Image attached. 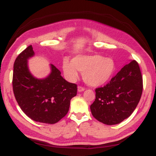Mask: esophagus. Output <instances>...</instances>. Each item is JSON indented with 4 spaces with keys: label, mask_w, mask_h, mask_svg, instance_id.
I'll return each instance as SVG.
<instances>
[{
    "label": "esophagus",
    "mask_w": 156,
    "mask_h": 156,
    "mask_svg": "<svg viewBox=\"0 0 156 156\" xmlns=\"http://www.w3.org/2000/svg\"><path fill=\"white\" fill-rule=\"evenodd\" d=\"M85 90V88L83 87H81V86H78V92H83V91Z\"/></svg>",
    "instance_id": "34e87169"
}]
</instances>
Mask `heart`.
I'll use <instances>...</instances> for the list:
<instances>
[{"mask_svg":"<svg viewBox=\"0 0 156 156\" xmlns=\"http://www.w3.org/2000/svg\"><path fill=\"white\" fill-rule=\"evenodd\" d=\"M64 75L69 80H75L78 77V71L83 73V80L93 87L103 85L111 79L116 65L112 58L101 55H78L73 61L64 58L62 63Z\"/></svg>","mask_w":156,"mask_h":156,"instance_id":"b5f03b06","label":"heart"}]
</instances>
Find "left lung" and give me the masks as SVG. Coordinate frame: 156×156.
Instances as JSON below:
<instances>
[{"mask_svg":"<svg viewBox=\"0 0 156 156\" xmlns=\"http://www.w3.org/2000/svg\"><path fill=\"white\" fill-rule=\"evenodd\" d=\"M142 90L140 67L132 60L106 85L95 89V100L90 105L92 116L105 125L120 123L136 108Z\"/></svg>","mask_w":156,"mask_h":156,"instance_id":"8db88e82","label":"left lung"}]
</instances>
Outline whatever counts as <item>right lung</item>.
<instances>
[{
  "instance_id": "add662e5",
  "label": "right lung",
  "mask_w": 156,
  "mask_h": 156,
  "mask_svg": "<svg viewBox=\"0 0 156 156\" xmlns=\"http://www.w3.org/2000/svg\"><path fill=\"white\" fill-rule=\"evenodd\" d=\"M34 54L32 45H29L16 58L12 78L14 94L28 117L39 122L55 124L67 114L71 99L77 94V85L64 79L53 64L48 78H34L27 64Z\"/></svg>"
}]
</instances>
